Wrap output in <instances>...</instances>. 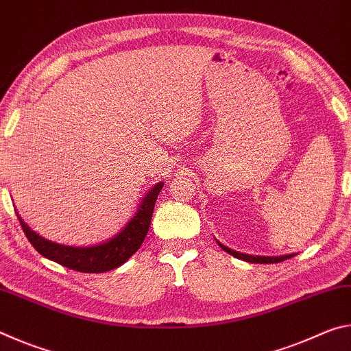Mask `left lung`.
<instances>
[{"instance_id": "left-lung-1", "label": "left lung", "mask_w": 351, "mask_h": 351, "mask_svg": "<svg viewBox=\"0 0 351 351\" xmlns=\"http://www.w3.org/2000/svg\"><path fill=\"white\" fill-rule=\"evenodd\" d=\"M217 243L219 245V247H223L224 251L232 255V257L249 261V263H266V265H268V263H280V261L288 260V258L294 257V255H295V254H287V255H277V257H269V255H249V254L234 251V249L224 246L223 243H219L218 240H217Z\"/></svg>"}]
</instances>
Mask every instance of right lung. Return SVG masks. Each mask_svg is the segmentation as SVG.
<instances>
[{
    "label": "right lung",
    "instance_id": "right-lung-1",
    "mask_svg": "<svg viewBox=\"0 0 351 351\" xmlns=\"http://www.w3.org/2000/svg\"><path fill=\"white\" fill-rule=\"evenodd\" d=\"M162 187L164 182L154 184L142 197L134 215L128 219L127 224L116 235L91 246H69L47 240L45 237L34 232L23 221L19 212H15L19 215L23 232L26 234L31 245L43 257L60 263L62 266H66L69 269L97 274V272H106L122 266L141 247L142 241L145 240L148 228H150L154 203H156V198Z\"/></svg>",
    "mask_w": 351,
    "mask_h": 351
}]
</instances>
